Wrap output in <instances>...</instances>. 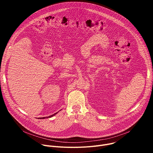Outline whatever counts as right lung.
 Listing matches in <instances>:
<instances>
[{
    "label": "right lung",
    "mask_w": 153,
    "mask_h": 153,
    "mask_svg": "<svg viewBox=\"0 0 153 153\" xmlns=\"http://www.w3.org/2000/svg\"><path fill=\"white\" fill-rule=\"evenodd\" d=\"M58 112H57V113H54V114H53V115H51V116H48V117H39V118H38V119H45V118H50V117H52L53 116H55L57 113Z\"/></svg>",
    "instance_id": "1"
}]
</instances>
